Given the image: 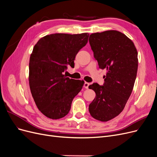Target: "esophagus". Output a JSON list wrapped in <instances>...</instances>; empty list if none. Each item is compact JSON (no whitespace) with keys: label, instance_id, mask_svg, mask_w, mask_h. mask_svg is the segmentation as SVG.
<instances>
[{"label":"esophagus","instance_id":"34e87169","mask_svg":"<svg viewBox=\"0 0 157 157\" xmlns=\"http://www.w3.org/2000/svg\"><path fill=\"white\" fill-rule=\"evenodd\" d=\"M89 85H90V84H89L88 82H85L84 84V87L85 88H86V89H88V86H89Z\"/></svg>","mask_w":157,"mask_h":157}]
</instances>
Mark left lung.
<instances>
[{"mask_svg":"<svg viewBox=\"0 0 157 157\" xmlns=\"http://www.w3.org/2000/svg\"><path fill=\"white\" fill-rule=\"evenodd\" d=\"M89 42L100 69L107 70L103 86H89L96 92L89 105L91 116L107 122L123 111L136 78L138 59L134 42L123 33L110 30L90 35Z\"/></svg>","mask_w":157,"mask_h":157,"instance_id":"1","label":"left lung"}]
</instances>
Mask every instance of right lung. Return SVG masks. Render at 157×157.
I'll list each match as a JSON object with an SVG mask.
<instances>
[{"label":"right lung","mask_w":157,"mask_h":157,"mask_svg":"<svg viewBox=\"0 0 157 157\" xmlns=\"http://www.w3.org/2000/svg\"><path fill=\"white\" fill-rule=\"evenodd\" d=\"M89 34L56 33L37 42L29 60V81L36 105L44 115L59 119L69 113L73 98L84 81L66 77L67 65L73 67L78 51L88 42Z\"/></svg>","instance_id":"obj_1"}]
</instances>
